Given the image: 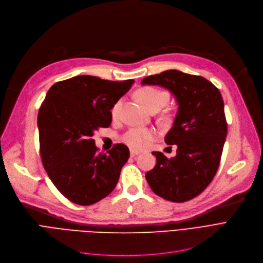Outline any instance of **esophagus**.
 Instances as JSON below:
<instances>
[{"instance_id": "1", "label": "esophagus", "mask_w": 263, "mask_h": 263, "mask_svg": "<svg viewBox=\"0 0 263 263\" xmlns=\"http://www.w3.org/2000/svg\"><path fill=\"white\" fill-rule=\"evenodd\" d=\"M138 154H140L139 151H137V149H130V156H132V157H134V156H136V155H138Z\"/></svg>"}]
</instances>
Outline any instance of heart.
<instances>
[{
	"mask_svg": "<svg viewBox=\"0 0 263 263\" xmlns=\"http://www.w3.org/2000/svg\"><path fill=\"white\" fill-rule=\"evenodd\" d=\"M137 98L139 102L149 111L159 110L169 102L170 95L168 92L157 89L154 86H143L136 92ZM121 109V102L115 104L111 109V114L114 117L119 115ZM166 119H170L166 117ZM156 137V132L153 128H143V127H133L125 133L122 137V140L126 143L129 147L135 149L144 148L148 142H151Z\"/></svg>",
	"mask_w": 263,
	"mask_h": 263,
	"instance_id": "heart-1",
	"label": "heart"
}]
</instances>
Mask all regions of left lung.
Returning <instances> with one entry per match:
<instances>
[{
    "instance_id": "left-lung-1",
    "label": "left lung",
    "mask_w": 263,
    "mask_h": 263,
    "mask_svg": "<svg viewBox=\"0 0 263 263\" xmlns=\"http://www.w3.org/2000/svg\"><path fill=\"white\" fill-rule=\"evenodd\" d=\"M176 96L179 110L165 142L177 144V156L153 152L156 166L146 172L151 190L172 202H185L201 194L214 179L227 136L223 101L217 87L201 76L171 69L142 79Z\"/></svg>"
}]
</instances>
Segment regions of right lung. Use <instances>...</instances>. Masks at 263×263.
<instances>
[{
  "instance_id": "obj_1",
  "label": "right lung",
  "mask_w": 263,
  "mask_h": 263,
  "mask_svg": "<svg viewBox=\"0 0 263 263\" xmlns=\"http://www.w3.org/2000/svg\"><path fill=\"white\" fill-rule=\"evenodd\" d=\"M133 83L83 74L49 89L37 118L40 152L48 177L69 201L91 205L115 190L129 149L117 143L99 153L92 137L110 126V110Z\"/></svg>"
}]
</instances>
